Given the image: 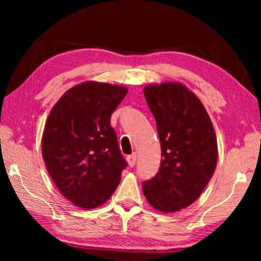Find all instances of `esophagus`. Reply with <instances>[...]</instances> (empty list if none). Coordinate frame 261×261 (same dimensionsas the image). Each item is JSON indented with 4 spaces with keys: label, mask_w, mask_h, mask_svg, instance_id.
Returning <instances> with one entry per match:
<instances>
[{
    "label": "esophagus",
    "mask_w": 261,
    "mask_h": 261,
    "mask_svg": "<svg viewBox=\"0 0 261 261\" xmlns=\"http://www.w3.org/2000/svg\"><path fill=\"white\" fill-rule=\"evenodd\" d=\"M126 160H127V163H129V167H131V168L135 167L136 162H137V154L134 153V154H131V155H127Z\"/></svg>",
    "instance_id": "34e87169"
}]
</instances>
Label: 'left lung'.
Segmentation results:
<instances>
[{"instance_id": "8db88e82", "label": "left lung", "mask_w": 261, "mask_h": 261, "mask_svg": "<svg viewBox=\"0 0 261 261\" xmlns=\"http://www.w3.org/2000/svg\"><path fill=\"white\" fill-rule=\"evenodd\" d=\"M144 95L156 122L162 160L143 192L154 208L173 213L196 201L213 176L216 135L204 105L182 83L149 84Z\"/></svg>"}]
</instances>
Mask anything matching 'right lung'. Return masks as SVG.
Listing matches in <instances>:
<instances>
[{
  "instance_id": "obj_1",
  "label": "right lung",
  "mask_w": 261,
  "mask_h": 261,
  "mask_svg": "<svg viewBox=\"0 0 261 261\" xmlns=\"http://www.w3.org/2000/svg\"><path fill=\"white\" fill-rule=\"evenodd\" d=\"M127 88L88 81L68 90L55 103L42 134L48 174L60 192L77 207L105 204L126 167L110 116Z\"/></svg>"
}]
</instances>
